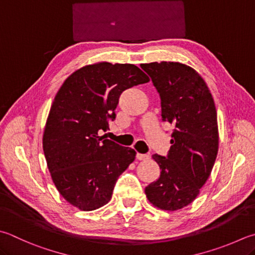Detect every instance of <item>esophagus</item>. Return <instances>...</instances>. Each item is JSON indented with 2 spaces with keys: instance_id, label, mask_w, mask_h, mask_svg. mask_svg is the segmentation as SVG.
<instances>
[{
  "instance_id": "obj_1",
  "label": "esophagus",
  "mask_w": 255,
  "mask_h": 255,
  "mask_svg": "<svg viewBox=\"0 0 255 255\" xmlns=\"http://www.w3.org/2000/svg\"><path fill=\"white\" fill-rule=\"evenodd\" d=\"M150 157L148 154H142V153H136V158L140 161H144V160H147V158Z\"/></svg>"
}]
</instances>
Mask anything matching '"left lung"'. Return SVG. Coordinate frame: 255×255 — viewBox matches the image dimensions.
Returning <instances> with one entry per match:
<instances>
[{
    "label": "left lung",
    "instance_id": "obj_1",
    "mask_svg": "<svg viewBox=\"0 0 255 255\" xmlns=\"http://www.w3.org/2000/svg\"><path fill=\"white\" fill-rule=\"evenodd\" d=\"M161 99L163 122L174 126L166 156L153 155L160 177L145 187L148 201L158 209L184 208L199 195L218 154L217 110L200 74L179 62L142 64Z\"/></svg>",
    "mask_w": 255,
    "mask_h": 255
}]
</instances>
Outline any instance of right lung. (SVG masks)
Here are the masks:
<instances>
[{
    "label": "right lung",
    "instance_id": "add662e5",
    "mask_svg": "<svg viewBox=\"0 0 255 255\" xmlns=\"http://www.w3.org/2000/svg\"><path fill=\"white\" fill-rule=\"evenodd\" d=\"M148 81L135 65L102 62L75 71L61 86L46 121L43 151L57 191L72 205L93 211L111 200L136 152L100 133L115 120L123 91Z\"/></svg>",
    "mask_w": 255,
    "mask_h": 255
}]
</instances>
